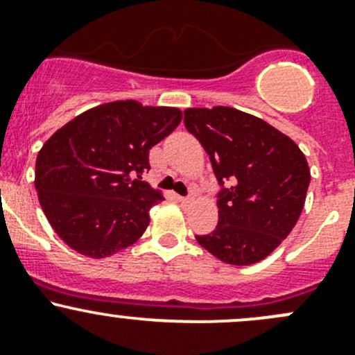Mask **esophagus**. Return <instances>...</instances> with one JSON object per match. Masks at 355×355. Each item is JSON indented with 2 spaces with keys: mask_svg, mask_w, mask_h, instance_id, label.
Segmentation results:
<instances>
[{
  "mask_svg": "<svg viewBox=\"0 0 355 355\" xmlns=\"http://www.w3.org/2000/svg\"><path fill=\"white\" fill-rule=\"evenodd\" d=\"M178 200H179V202H181V203H188V202H189L188 196H181V195H178Z\"/></svg>",
  "mask_w": 355,
  "mask_h": 355,
  "instance_id": "1",
  "label": "esophagus"
}]
</instances>
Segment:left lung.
Masks as SVG:
<instances>
[{"instance_id": "1", "label": "left lung", "mask_w": 355, "mask_h": 355, "mask_svg": "<svg viewBox=\"0 0 355 355\" xmlns=\"http://www.w3.org/2000/svg\"><path fill=\"white\" fill-rule=\"evenodd\" d=\"M184 125L205 148L220 184L219 223L196 241L226 264L262 261L304 209L311 182L305 155L271 124L231 107L186 108Z\"/></svg>"}]
</instances>
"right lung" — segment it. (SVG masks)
Listing matches in <instances>:
<instances>
[{
	"instance_id": "obj_1",
	"label": "right lung",
	"mask_w": 355,
	"mask_h": 355,
	"mask_svg": "<svg viewBox=\"0 0 355 355\" xmlns=\"http://www.w3.org/2000/svg\"><path fill=\"white\" fill-rule=\"evenodd\" d=\"M182 112L112 101L77 115L40 150L36 184L55 233L79 254L105 259L141 238L160 191L141 176L150 148L178 128Z\"/></svg>"
}]
</instances>
